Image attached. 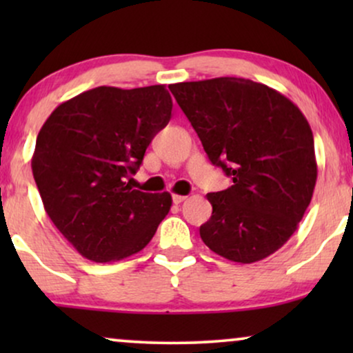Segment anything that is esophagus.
Listing matches in <instances>:
<instances>
[{
  "mask_svg": "<svg viewBox=\"0 0 353 353\" xmlns=\"http://www.w3.org/2000/svg\"><path fill=\"white\" fill-rule=\"evenodd\" d=\"M172 199H173V202H175V204H181V202H185V201H186V196H181V194H173V196H172Z\"/></svg>",
  "mask_w": 353,
  "mask_h": 353,
  "instance_id": "obj_1",
  "label": "esophagus"
}]
</instances>
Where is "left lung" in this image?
<instances>
[{
  "label": "left lung",
  "mask_w": 353,
  "mask_h": 353,
  "mask_svg": "<svg viewBox=\"0 0 353 353\" xmlns=\"http://www.w3.org/2000/svg\"><path fill=\"white\" fill-rule=\"evenodd\" d=\"M210 162L233 180L209 192L204 244L238 263L281 249L297 230L316 185L313 133L301 109L263 83L219 77L168 86Z\"/></svg>",
  "instance_id": "8db88e82"
}]
</instances>
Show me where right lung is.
<instances>
[{"label":"right lung","mask_w":353,"mask_h":353,"mask_svg":"<svg viewBox=\"0 0 353 353\" xmlns=\"http://www.w3.org/2000/svg\"><path fill=\"white\" fill-rule=\"evenodd\" d=\"M165 85L98 86L52 110L37 137L32 172L48 216L93 262L146 248L172 207L170 192L130 186L152 138L172 117Z\"/></svg>","instance_id":"right-lung-1"}]
</instances>
